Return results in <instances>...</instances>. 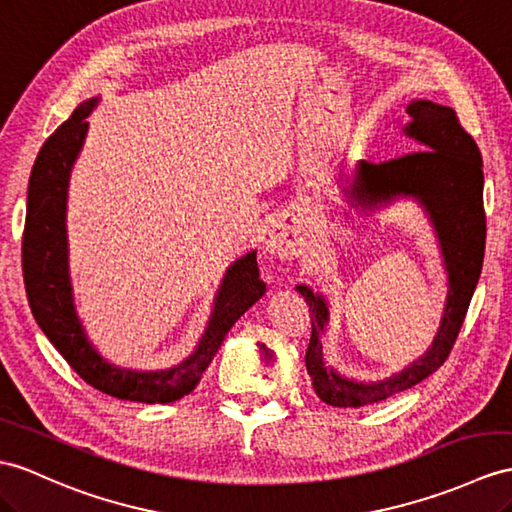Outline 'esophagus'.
<instances>
[{
    "label": "esophagus",
    "instance_id": "34e87169",
    "mask_svg": "<svg viewBox=\"0 0 512 512\" xmlns=\"http://www.w3.org/2000/svg\"><path fill=\"white\" fill-rule=\"evenodd\" d=\"M267 249L271 254H276L280 258H297L302 254V232L297 230V226H278L276 230H271L269 239H267Z\"/></svg>",
    "mask_w": 512,
    "mask_h": 512
}]
</instances>
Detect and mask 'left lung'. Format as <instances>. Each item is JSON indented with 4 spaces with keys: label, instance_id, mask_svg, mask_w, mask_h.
<instances>
[{
    "label": "left lung",
    "instance_id": "8db88e82",
    "mask_svg": "<svg viewBox=\"0 0 512 512\" xmlns=\"http://www.w3.org/2000/svg\"><path fill=\"white\" fill-rule=\"evenodd\" d=\"M406 112L410 115L406 134L419 143L417 152L380 165L363 160L356 169L350 195L365 208L386 204L400 195L415 197L428 210L434 230L439 234L447 280H450L445 313L426 356L389 380L363 384L347 380L326 367L321 334L328 321V306L308 286H297L313 321L306 369L313 378L317 397L328 406L360 408L376 404L432 376L452 352L482 271L486 217L480 149L473 136L460 126L452 108L421 99L410 104Z\"/></svg>",
    "mask_w": 512,
    "mask_h": 512
}]
</instances>
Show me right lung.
Returning <instances> with one entry per match:
<instances>
[{
  "instance_id": "obj_1",
  "label": "right lung",
  "mask_w": 512,
  "mask_h": 512,
  "mask_svg": "<svg viewBox=\"0 0 512 512\" xmlns=\"http://www.w3.org/2000/svg\"><path fill=\"white\" fill-rule=\"evenodd\" d=\"M95 99L80 104L73 115L43 143L30 173L28 213L23 228V280L32 315L56 350L93 389L119 400L167 404L191 393L202 373L245 310L265 295L256 254L249 252L228 269L217 304L195 354L167 371H128L99 356L80 326L73 308L67 271V182L73 160L82 149Z\"/></svg>"
}]
</instances>
